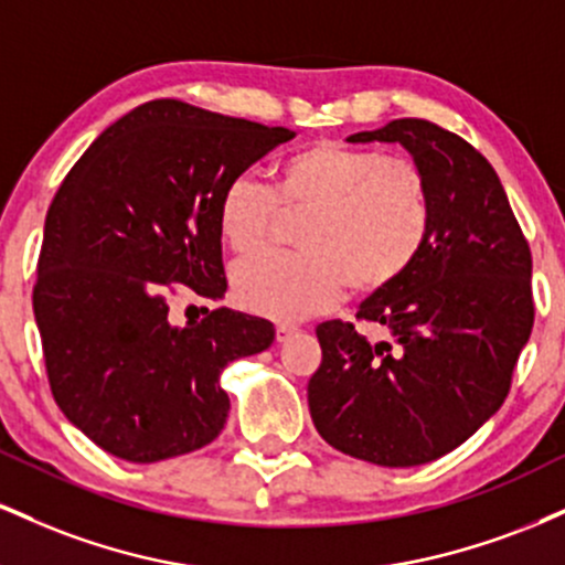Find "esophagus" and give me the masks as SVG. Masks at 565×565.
<instances>
[{"mask_svg":"<svg viewBox=\"0 0 565 565\" xmlns=\"http://www.w3.org/2000/svg\"><path fill=\"white\" fill-rule=\"evenodd\" d=\"M295 332H297L295 323H278V327H276V340L278 342H287Z\"/></svg>","mask_w":565,"mask_h":565,"instance_id":"1","label":"esophagus"}]
</instances>
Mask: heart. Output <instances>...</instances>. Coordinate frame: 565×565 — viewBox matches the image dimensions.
<instances>
[{
	"mask_svg": "<svg viewBox=\"0 0 565 565\" xmlns=\"http://www.w3.org/2000/svg\"><path fill=\"white\" fill-rule=\"evenodd\" d=\"M278 206H305L300 252H257L233 265V297L252 313L297 321L332 308L345 284L374 291L423 255L433 225L423 172L404 159L321 140L291 153L274 191L238 174L217 201V228L233 252L257 249Z\"/></svg>",
	"mask_w": 565,
	"mask_h": 565,
	"instance_id": "1",
	"label": "heart"
}]
</instances>
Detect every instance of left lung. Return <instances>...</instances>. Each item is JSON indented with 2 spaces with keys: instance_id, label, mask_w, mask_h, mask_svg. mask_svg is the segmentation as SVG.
<instances>
[{
  "instance_id": "8db88e82",
  "label": "left lung",
  "mask_w": 565,
  "mask_h": 565,
  "mask_svg": "<svg viewBox=\"0 0 565 565\" xmlns=\"http://www.w3.org/2000/svg\"><path fill=\"white\" fill-rule=\"evenodd\" d=\"M348 142H398L423 172L433 225L423 255L374 289L359 319L316 329L321 366L308 382L316 430L380 468H414L465 444L504 404L534 327L531 252L494 167L468 140L425 119H393Z\"/></svg>"
}]
</instances>
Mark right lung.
<instances>
[{
  "label": "right lung",
  "mask_w": 565,
  "mask_h": 565,
  "mask_svg": "<svg viewBox=\"0 0 565 565\" xmlns=\"http://www.w3.org/2000/svg\"><path fill=\"white\" fill-rule=\"evenodd\" d=\"M295 135L153 100L114 121L57 188L34 319L57 406L103 451L148 465L220 436V374L270 348L276 329L231 308L178 327L170 297L223 300L220 193Z\"/></svg>",
  "instance_id": "add662e5"
}]
</instances>
